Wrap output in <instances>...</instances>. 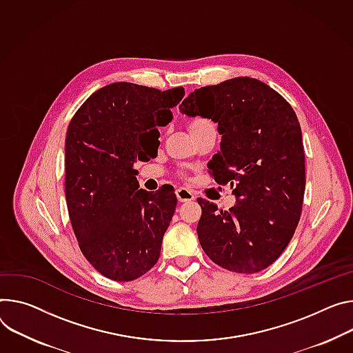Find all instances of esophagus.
<instances>
[{
    "mask_svg": "<svg viewBox=\"0 0 353 353\" xmlns=\"http://www.w3.org/2000/svg\"><path fill=\"white\" fill-rule=\"evenodd\" d=\"M176 196H177V200H179V203H187V201H193L196 197H194V194L191 193L190 190H187V188H184V187H180V188H177V191H176Z\"/></svg>",
    "mask_w": 353,
    "mask_h": 353,
    "instance_id": "obj_1",
    "label": "esophagus"
}]
</instances>
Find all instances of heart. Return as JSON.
Here are the masks:
<instances>
[{"label":"heart","instance_id":"1","mask_svg":"<svg viewBox=\"0 0 353 353\" xmlns=\"http://www.w3.org/2000/svg\"><path fill=\"white\" fill-rule=\"evenodd\" d=\"M207 126H212V123L205 119V118H193L190 122H188V131L193 132V131H197V130H203V128H207Z\"/></svg>","mask_w":353,"mask_h":353}]
</instances>
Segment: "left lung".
Instances as JSON below:
<instances>
[{
    "mask_svg": "<svg viewBox=\"0 0 353 353\" xmlns=\"http://www.w3.org/2000/svg\"><path fill=\"white\" fill-rule=\"evenodd\" d=\"M179 110L218 123L221 150L208 168L219 184H231L236 199L230 211L197 200L203 250L231 272L269 268L293 238L304 199L305 157L294 110L277 91L250 77L194 90Z\"/></svg>",
    "mask_w": 353,
    "mask_h": 353,
    "instance_id": "left-lung-1",
    "label": "left lung"
}]
</instances>
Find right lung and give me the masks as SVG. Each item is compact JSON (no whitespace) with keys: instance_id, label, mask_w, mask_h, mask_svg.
I'll list each match as a JSON object with an SVG mask.
<instances>
[{"instance_id":"right-lung-1","label":"right lung","mask_w":353,"mask_h":353,"mask_svg":"<svg viewBox=\"0 0 353 353\" xmlns=\"http://www.w3.org/2000/svg\"><path fill=\"white\" fill-rule=\"evenodd\" d=\"M184 88L112 83L91 94L72 118L65 145L66 201L85 259L103 276L131 281L157 262L177 199L169 187L139 188L141 138L166 126Z\"/></svg>"}]
</instances>
